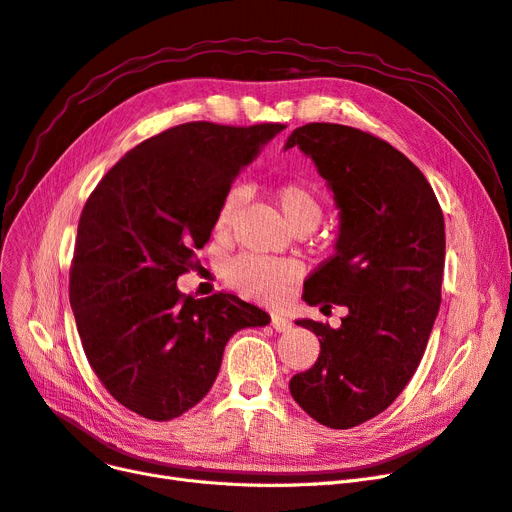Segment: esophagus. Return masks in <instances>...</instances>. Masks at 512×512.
<instances>
[{
  "mask_svg": "<svg viewBox=\"0 0 512 512\" xmlns=\"http://www.w3.org/2000/svg\"><path fill=\"white\" fill-rule=\"evenodd\" d=\"M272 326L276 328V332H288L293 328V322L282 314H272Z\"/></svg>",
  "mask_w": 512,
  "mask_h": 512,
  "instance_id": "esophagus-1",
  "label": "esophagus"
}]
</instances>
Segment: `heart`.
Listing matches in <instances>:
<instances>
[{"label":"heart","instance_id":"1","mask_svg":"<svg viewBox=\"0 0 512 512\" xmlns=\"http://www.w3.org/2000/svg\"><path fill=\"white\" fill-rule=\"evenodd\" d=\"M244 201H247V192L240 186H234L224 194L213 217L215 236L224 238L232 232L236 215ZM274 201L293 230L318 226L322 217V203L318 194L307 184L295 180L278 184L274 188ZM224 274L226 280L242 295L272 303L284 295L288 284H293L299 278L301 268L295 261L288 259L238 255L226 263Z\"/></svg>","mask_w":512,"mask_h":512}]
</instances>
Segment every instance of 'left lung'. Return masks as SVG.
I'll return each instance as SVG.
<instances>
[{
    "mask_svg": "<svg viewBox=\"0 0 512 512\" xmlns=\"http://www.w3.org/2000/svg\"><path fill=\"white\" fill-rule=\"evenodd\" d=\"M295 146L339 209L335 255L305 280L303 299L349 314L339 328L297 320L320 337V355L288 389L320 425L351 429L387 410L420 364L441 303L446 226L427 177L391 144L307 123L284 150Z\"/></svg>",
    "mask_w": 512,
    "mask_h": 512,
    "instance_id": "1",
    "label": "left lung"
}]
</instances>
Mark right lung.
I'll return each mask as SVG.
<instances>
[{"label":"right lung","instance_id":"1","mask_svg":"<svg viewBox=\"0 0 512 512\" xmlns=\"http://www.w3.org/2000/svg\"><path fill=\"white\" fill-rule=\"evenodd\" d=\"M284 127H171L129 150L87 198L71 307L96 376L131 412L182 416L213 387L234 332L270 324L236 295L194 299L175 282L196 265L238 173Z\"/></svg>","mask_w":512,"mask_h":512}]
</instances>
